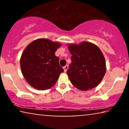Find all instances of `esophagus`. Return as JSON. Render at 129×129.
<instances>
[{"mask_svg": "<svg viewBox=\"0 0 129 129\" xmlns=\"http://www.w3.org/2000/svg\"><path fill=\"white\" fill-rule=\"evenodd\" d=\"M68 68H69L68 65H66V66L63 67V69H64V72H66L67 71V70L68 69Z\"/></svg>", "mask_w": 129, "mask_h": 129, "instance_id": "obj_1", "label": "esophagus"}]
</instances>
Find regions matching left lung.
Listing matches in <instances>:
<instances>
[{"instance_id":"obj_1","label":"left lung","mask_w":129,"mask_h":129,"mask_svg":"<svg viewBox=\"0 0 129 129\" xmlns=\"http://www.w3.org/2000/svg\"><path fill=\"white\" fill-rule=\"evenodd\" d=\"M68 48L72 56L67 74L72 84L84 91L98 86L106 70L105 59L100 49L87 42L70 44Z\"/></svg>"}]
</instances>
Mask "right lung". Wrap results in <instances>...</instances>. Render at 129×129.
<instances>
[{
	"mask_svg": "<svg viewBox=\"0 0 129 129\" xmlns=\"http://www.w3.org/2000/svg\"><path fill=\"white\" fill-rule=\"evenodd\" d=\"M61 46L46 39L31 42L23 52L20 64L23 75L31 86L46 90L53 86L64 72L55 52Z\"/></svg>",
	"mask_w": 129,
	"mask_h": 129,
	"instance_id": "add662e5",
	"label": "right lung"
}]
</instances>
